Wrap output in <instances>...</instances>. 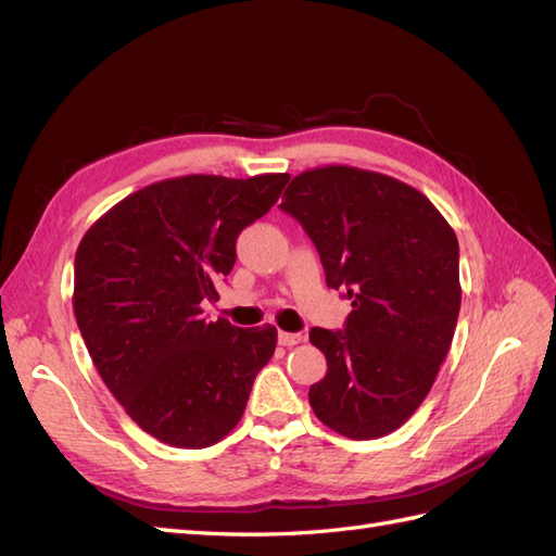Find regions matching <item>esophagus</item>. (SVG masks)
I'll use <instances>...</instances> for the list:
<instances>
[{"mask_svg":"<svg viewBox=\"0 0 556 556\" xmlns=\"http://www.w3.org/2000/svg\"><path fill=\"white\" fill-rule=\"evenodd\" d=\"M306 336L304 333H290V331H278V343L285 345V348H292V345H299L301 341H304Z\"/></svg>","mask_w":556,"mask_h":556,"instance_id":"obj_1","label":"esophagus"}]
</instances>
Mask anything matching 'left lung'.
Wrapping results in <instances>:
<instances>
[{
	"instance_id": "8db88e82",
	"label": "left lung",
	"mask_w": 556,
	"mask_h": 556,
	"mask_svg": "<svg viewBox=\"0 0 556 556\" xmlns=\"http://www.w3.org/2000/svg\"><path fill=\"white\" fill-rule=\"evenodd\" d=\"M280 208L306 229L329 288L352 301L345 331L311 329L327 357L311 408L348 439L392 433L427 399L457 327V233L410 185L345 164L294 176Z\"/></svg>"
}]
</instances>
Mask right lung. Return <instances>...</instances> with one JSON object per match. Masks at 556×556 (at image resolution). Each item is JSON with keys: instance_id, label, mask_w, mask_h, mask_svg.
Listing matches in <instances>:
<instances>
[{"instance_id": "obj_1", "label": "right lung", "mask_w": 556, "mask_h": 556, "mask_svg": "<svg viewBox=\"0 0 556 556\" xmlns=\"http://www.w3.org/2000/svg\"><path fill=\"white\" fill-rule=\"evenodd\" d=\"M288 180H160L117 201L80 239L74 315L83 341L125 413L166 445L223 441L274 357L276 327L206 323L201 301L217 299L239 233L268 213Z\"/></svg>"}]
</instances>
